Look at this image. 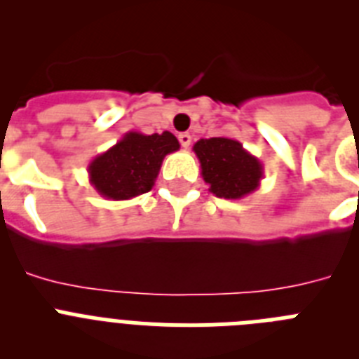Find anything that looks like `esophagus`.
<instances>
[{
	"instance_id": "esophagus-1",
	"label": "esophagus",
	"mask_w": 359,
	"mask_h": 359,
	"mask_svg": "<svg viewBox=\"0 0 359 359\" xmlns=\"http://www.w3.org/2000/svg\"><path fill=\"white\" fill-rule=\"evenodd\" d=\"M177 138H180V144H182V147H189L190 145V142H192V136L189 135V133H182V135L177 136Z\"/></svg>"
}]
</instances>
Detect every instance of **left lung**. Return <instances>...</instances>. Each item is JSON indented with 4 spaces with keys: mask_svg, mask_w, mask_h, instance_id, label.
<instances>
[{
    "mask_svg": "<svg viewBox=\"0 0 359 359\" xmlns=\"http://www.w3.org/2000/svg\"><path fill=\"white\" fill-rule=\"evenodd\" d=\"M201 176L210 192L223 199H243L259 189L264 167L243 144L226 136L201 138L194 144Z\"/></svg>",
    "mask_w": 359,
    "mask_h": 359,
    "instance_id": "obj_1",
    "label": "left lung"
}]
</instances>
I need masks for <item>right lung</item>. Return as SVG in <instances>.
<instances>
[{
    "mask_svg": "<svg viewBox=\"0 0 359 359\" xmlns=\"http://www.w3.org/2000/svg\"><path fill=\"white\" fill-rule=\"evenodd\" d=\"M177 149L180 142L169 131L161 135L129 131L91 160L90 183L102 198L113 201L145 194L154 187L163 158Z\"/></svg>",
    "mask_w": 359,
    "mask_h": 359,
    "instance_id": "obj_1",
    "label": "right lung"
}]
</instances>
